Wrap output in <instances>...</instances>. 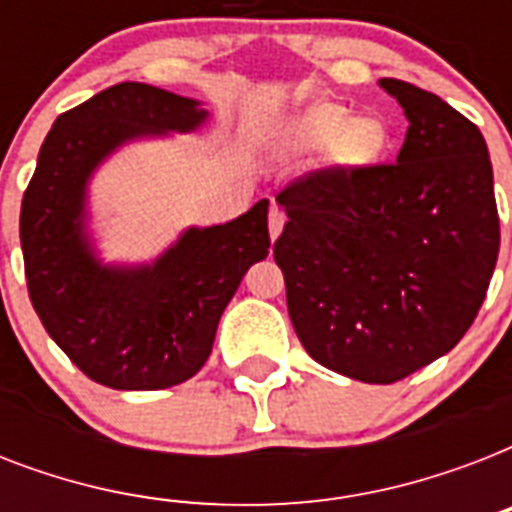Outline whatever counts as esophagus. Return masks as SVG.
I'll use <instances>...</instances> for the list:
<instances>
[{"label": "esophagus", "instance_id": "34e87169", "mask_svg": "<svg viewBox=\"0 0 512 512\" xmlns=\"http://www.w3.org/2000/svg\"><path fill=\"white\" fill-rule=\"evenodd\" d=\"M284 220H287V217H284V212H281V209L273 204L271 212H268V231H271L273 241H276V236H279L281 228H284Z\"/></svg>", "mask_w": 512, "mask_h": 512}]
</instances>
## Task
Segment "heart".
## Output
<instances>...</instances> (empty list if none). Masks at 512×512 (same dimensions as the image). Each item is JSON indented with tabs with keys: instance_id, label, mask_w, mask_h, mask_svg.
<instances>
[{
	"instance_id": "obj_1",
	"label": "heart",
	"mask_w": 512,
	"mask_h": 512,
	"mask_svg": "<svg viewBox=\"0 0 512 512\" xmlns=\"http://www.w3.org/2000/svg\"><path fill=\"white\" fill-rule=\"evenodd\" d=\"M281 138L295 151H327L335 146L337 162L364 167L385 154L390 132L380 119H358L340 103H316L292 116Z\"/></svg>"
}]
</instances>
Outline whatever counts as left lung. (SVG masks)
Listing matches in <instances>:
<instances>
[{
    "mask_svg": "<svg viewBox=\"0 0 512 512\" xmlns=\"http://www.w3.org/2000/svg\"><path fill=\"white\" fill-rule=\"evenodd\" d=\"M409 130L396 162L324 167L276 196L287 308L313 361L390 385L462 340L500 255L486 140L446 100L382 79Z\"/></svg>",
    "mask_w": 512,
    "mask_h": 512,
    "instance_id": "left-lung-1",
    "label": "left lung"
}]
</instances>
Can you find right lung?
Instances as JSON below:
<instances>
[{
	"label": "right lung",
	"mask_w": 512,
	"mask_h": 512,
	"mask_svg": "<svg viewBox=\"0 0 512 512\" xmlns=\"http://www.w3.org/2000/svg\"><path fill=\"white\" fill-rule=\"evenodd\" d=\"M207 111L151 84L122 82L60 114L20 204L28 297L58 348L90 380L162 390L199 372L244 273L271 247L268 199L225 225L191 228L154 265L106 268L84 236V191L116 146L196 130Z\"/></svg>",
	"instance_id": "right-lung-1"
}]
</instances>
